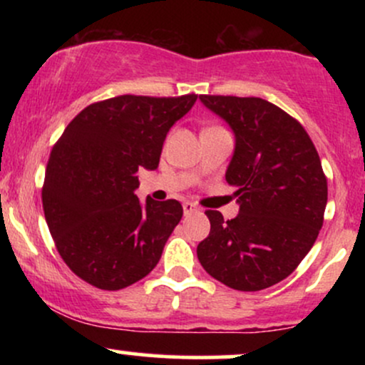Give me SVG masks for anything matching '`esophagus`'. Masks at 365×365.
Segmentation results:
<instances>
[{
    "label": "esophagus",
    "mask_w": 365,
    "mask_h": 365,
    "mask_svg": "<svg viewBox=\"0 0 365 365\" xmlns=\"http://www.w3.org/2000/svg\"><path fill=\"white\" fill-rule=\"evenodd\" d=\"M197 211V206L194 202H183V212L185 215H192V212Z\"/></svg>",
    "instance_id": "esophagus-1"
}]
</instances>
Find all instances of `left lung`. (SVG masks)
Wrapping results in <instances>:
<instances>
[{"label": "left lung", "mask_w": 365, "mask_h": 365, "mask_svg": "<svg viewBox=\"0 0 365 365\" xmlns=\"http://www.w3.org/2000/svg\"><path fill=\"white\" fill-rule=\"evenodd\" d=\"M235 133L226 182L240 212L225 221L206 211L211 232L197 257L212 278L259 292L290 276L324 221L328 182L311 137L282 108L261 98L199 96Z\"/></svg>", "instance_id": "8db88e82"}]
</instances>
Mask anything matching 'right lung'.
<instances>
[{"label":"right lung","instance_id":"obj_1","mask_svg":"<svg viewBox=\"0 0 365 365\" xmlns=\"http://www.w3.org/2000/svg\"><path fill=\"white\" fill-rule=\"evenodd\" d=\"M197 94H125L87 106L49 156L43 207L54 245L78 278L121 290L148 276L183 215L178 200L140 204L139 168L156 170L166 133Z\"/></svg>","mask_w":365,"mask_h":365}]
</instances>
